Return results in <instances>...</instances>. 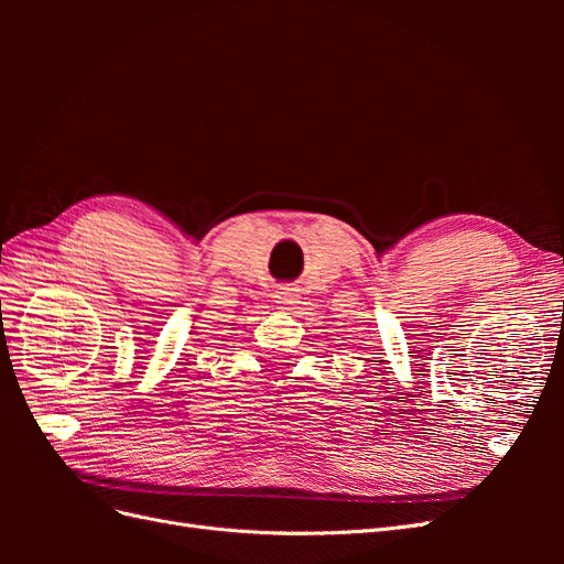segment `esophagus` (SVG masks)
Here are the masks:
<instances>
[{
    "label": "esophagus",
    "instance_id": "esophagus-1",
    "mask_svg": "<svg viewBox=\"0 0 564 564\" xmlns=\"http://www.w3.org/2000/svg\"><path fill=\"white\" fill-rule=\"evenodd\" d=\"M275 299H278V303L282 305V308H289V305H294V303H296V289H292V286H282Z\"/></svg>",
    "mask_w": 564,
    "mask_h": 564
}]
</instances>
